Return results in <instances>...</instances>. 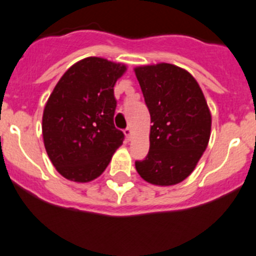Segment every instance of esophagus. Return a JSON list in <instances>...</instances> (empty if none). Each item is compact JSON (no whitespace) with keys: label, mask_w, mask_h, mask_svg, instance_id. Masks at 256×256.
Wrapping results in <instances>:
<instances>
[{"label":"esophagus","mask_w":256,"mask_h":256,"mask_svg":"<svg viewBox=\"0 0 256 256\" xmlns=\"http://www.w3.org/2000/svg\"><path fill=\"white\" fill-rule=\"evenodd\" d=\"M124 132H125V136L128 140H130L131 136H132V130H131L130 126H128V128H126L125 130H124Z\"/></svg>","instance_id":"1"}]
</instances>
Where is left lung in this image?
Masks as SVG:
<instances>
[{"mask_svg":"<svg viewBox=\"0 0 256 256\" xmlns=\"http://www.w3.org/2000/svg\"><path fill=\"white\" fill-rule=\"evenodd\" d=\"M135 74L153 124L148 154L136 160V170L150 184H178L192 174L208 144L205 96L192 74L174 64L137 67Z\"/></svg>","mask_w":256,"mask_h":256,"instance_id":"left-lung-1","label":"left lung"}]
</instances>
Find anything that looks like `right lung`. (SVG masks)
I'll return each instance as SVG.
<instances>
[{"instance_id": "1", "label": "right lung", "mask_w": 256, "mask_h": 256, "mask_svg": "<svg viewBox=\"0 0 256 256\" xmlns=\"http://www.w3.org/2000/svg\"><path fill=\"white\" fill-rule=\"evenodd\" d=\"M126 67L106 58H87L58 80L42 115L45 150L61 176L87 182L106 170L122 144L114 125V86Z\"/></svg>"}]
</instances>
